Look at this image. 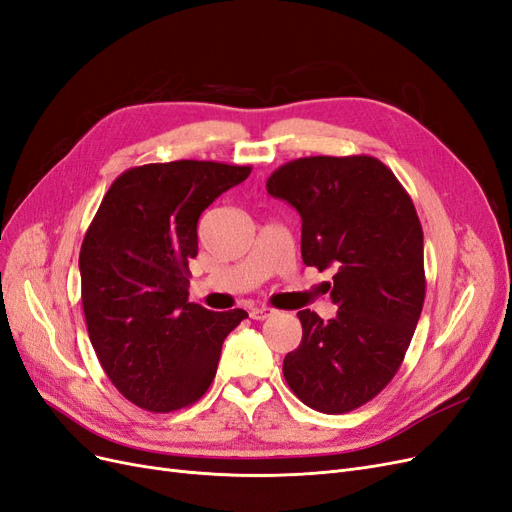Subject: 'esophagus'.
<instances>
[{
    "label": "esophagus",
    "instance_id": "esophagus-1",
    "mask_svg": "<svg viewBox=\"0 0 512 512\" xmlns=\"http://www.w3.org/2000/svg\"><path fill=\"white\" fill-rule=\"evenodd\" d=\"M275 312L271 307H252L250 309V318H254V320H267V318H271Z\"/></svg>",
    "mask_w": 512,
    "mask_h": 512
}]
</instances>
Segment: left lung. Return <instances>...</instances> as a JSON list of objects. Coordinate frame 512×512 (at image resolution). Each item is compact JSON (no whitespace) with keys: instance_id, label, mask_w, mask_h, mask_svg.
<instances>
[{"instance_id":"obj_1","label":"left lung","mask_w":512,"mask_h":512,"mask_svg":"<svg viewBox=\"0 0 512 512\" xmlns=\"http://www.w3.org/2000/svg\"><path fill=\"white\" fill-rule=\"evenodd\" d=\"M267 192L301 215L307 267L333 269L337 316L297 314L303 337L284 378L305 406L344 414L393 380L425 301L423 228L393 170L371 156H312L280 166Z\"/></svg>"}]
</instances>
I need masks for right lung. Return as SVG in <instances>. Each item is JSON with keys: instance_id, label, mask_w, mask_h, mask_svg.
I'll list each match as a JSON object with an SVG mask.
<instances>
[{"instance_id": "right-lung-1", "label": "right lung", "mask_w": 512, "mask_h": 512, "mask_svg": "<svg viewBox=\"0 0 512 512\" xmlns=\"http://www.w3.org/2000/svg\"><path fill=\"white\" fill-rule=\"evenodd\" d=\"M252 166L177 160L134 166L104 194L81 245L87 333L117 391L149 412H175L207 393L226 335L245 309L188 301L198 218Z\"/></svg>"}]
</instances>
